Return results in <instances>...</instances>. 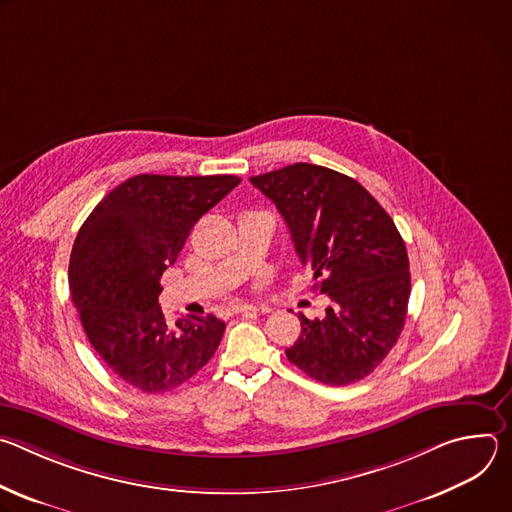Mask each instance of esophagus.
Masks as SVG:
<instances>
[{"label": "esophagus", "instance_id": "esophagus-1", "mask_svg": "<svg viewBox=\"0 0 512 512\" xmlns=\"http://www.w3.org/2000/svg\"><path fill=\"white\" fill-rule=\"evenodd\" d=\"M233 314H243V316H257L259 314V308L255 306H249V304H239L233 308Z\"/></svg>", "mask_w": 512, "mask_h": 512}]
</instances>
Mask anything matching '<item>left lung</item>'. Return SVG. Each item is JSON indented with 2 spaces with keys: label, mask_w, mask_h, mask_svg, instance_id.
Wrapping results in <instances>:
<instances>
[{
  "label": "left lung",
  "mask_w": 512,
  "mask_h": 512,
  "mask_svg": "<svg viewBox=\"0 0 512 512\" xmlns=\"http://www.w3.org/2000/svg\"><path fill=\"white\" fill-rule=\"evenodd\" d=\"M249 180L277 206L300 261L330 298L324 318L300 314L289 362L332 387L371 375L403 330L411 294L393 218L354 178L324 166L294 164Z\"/></svg>",
  "instance_id": "1"
}]
</instances>
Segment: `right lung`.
<instances>
[{
	"label": "right lung",
	"mask_w": 512,
	"mask_h": 512,
	"mask_svg": "<svg viewBox=\"0 0 512 512\" xmlns=\"http://www.w3.org/2000/svg\"><path fill=\"white\" fill-rule=\"evenodd\" d=\"M239 182L223 174H139L113 188L83 223L68 265L72 304L105 367L127 385L172 391L221 344L227 326L212 314L166 322L160 277L198 218Z\"/></svg>",
	"instance_id": "1"
}]
</instances>
